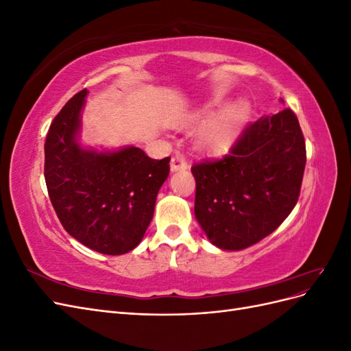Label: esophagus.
I'll return each mask as SVG.
<instances>
[{"label":"esophagus","mask_w":351,"mask_h":351,"mask_svg":"<svg viewBox=\"0 0 351 351\" xmlns=\"http://www.w3.org/2000/svg\"><path fill=\"white\" fill-rule=\"evenodd\" d=\"M189 167V162L184 155L177 154L176 156H173L171 159V171H180V169H186Z\"/></svg>","instance_id":"obj_1"}]
</instances>
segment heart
Segmentation results:
<instances>
[{
	"mask_svg": "<svg viewBox=\"0 0 351 351\" xmlns=\"http://www.w3.org/2000/svg\"><path fill=\"white\" fill-rule=\"evenodd\" d=\"M209 110H204L195 115V119H200L202 115H208ZM247 115V105L239 102L232 107L222 111L214 120L209 121L200 134V142L210 151L224 149L226 146L234 139L243 120Z\"/></svg>",
	"mask_w": 351,
	"mask_h": 351,
	"instance_id": "1",
	"label": "heart"
}]
</instances>
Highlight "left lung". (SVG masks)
<instances>
[{"instance_id": "left-lung-1", "label": "left lung", "mask_w": 351, "mask_h": 351, "mask_svg": "<svg viewBox=\"0 0 351 351\" xmlns=\"http://www.w3.org/2000/svg\"><path fill=\"white\" fill-rule=\"evenodd\" d=\"M304 165L303 132L290 108L247 124L227 155L195 164V215L209 241L241 250L269 236L299 200Z\"/></svg>"}]
</instances>
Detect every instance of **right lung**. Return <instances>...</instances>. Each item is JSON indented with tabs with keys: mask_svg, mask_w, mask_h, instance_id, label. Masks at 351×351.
I'll return each instance as SVG.
<instances>
[{
	"mask_svg": "<svg viewBox=\"0 0 351 351\" xmlns=\"http://www.w3.org/2000/svg\"><path fill=\"white\" fill-rule=\"evenodd\" d=\"M83 89L61 108L45 141V182L61 226L84 246L104 254L133 250L154 217L169 156L152 159L134 146L117 152L80 147Z\"/></svg>",
	"mask_w": 351,
	"mask_h": 351,
	"instance_id": "right-lung-1",
	"label": "right lung"
}]
</instances>
